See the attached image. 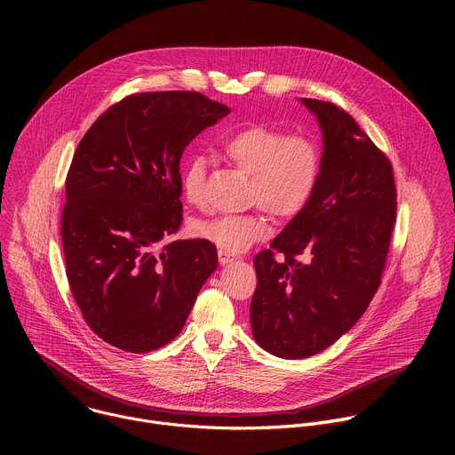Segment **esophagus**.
Instances as JSON below:
<instances>
[{
  "label": "esophagus",
  "mask_w": 455,
  "mask_h": 455,
  "mask_svg": "<svg viewBox=\"0 0 455 455\" xmlns=\"http://www.w3.org/2000/svg\"><path fill=\"white\" fill-rule=\"evenodd\" d=\"M218 257H220V263L221 265H228V263H232V261H235V259H237L234 253H230L227 250H218Z\"/></svg>",
  "instance_id": "1"
}]
</instances>
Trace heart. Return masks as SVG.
I'll list each match as a JSON object with an SVG mask.
<instances>
[{
    "label": "heart",
    "instance_id": "1",
    "mask_svg": "<svg viewBox=\"0 0 455 455\" xmlns=\"http://www.w3.org/2000/svg\"><path fill=\"white\" fill-rule=\"evenodd\" d=\"M227 162L250 174L248 202L257 209L246 214H221L192 223V232L221 250L239 251L268 234L263 209L277 220L299 216L318 185L322 149L311 135L286 133L267 124L235 129L220 146ZM181 190L190 205L207 200V160L192 155L181 165Z\"/></svg>",
    "mask_w": 455,
    "mask_h": 455
}]
</instances>
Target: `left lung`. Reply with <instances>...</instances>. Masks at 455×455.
I'll list each match as a JSON object with an SVG mask.
<instances>
[{"mask_svg": "<svg viewBox=\"0 0 455 455\" xmlns=\"http://www.w3.org/2000/svg\"><path fill=\"white\" fill-rule=\"evenodd\" d=\"M323 133L322 171L307 207L261 250L253 267L251 333L295 360L335 344L365 313L396 225L393 164L333 102L302 99Z\"/></svg>", "mask_w": 455, "mask_h": 455, "instance_id": "obj_1", "label": "left lung"}]
</instances>
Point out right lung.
I'll list each match as a JSON object with an SVG mask.
<instances>
[{"mask_svg":"<svg viewBox=\"0 0 455 455\" xmlns=\"http://www.w3.org/2000/svg\"><path fill=\"white\" fill-rule=\"evenodd\" d=\"M228 111L198 92L132 93L77 146L60 216L64 263L83 318L113 347L169 344L218 268L211 241L169 235L183 220V149Z\"/></svg>","mask_w":455,"mask_h":455,"instance_id":"add662e5","label":"right lung"}]
</instances>
